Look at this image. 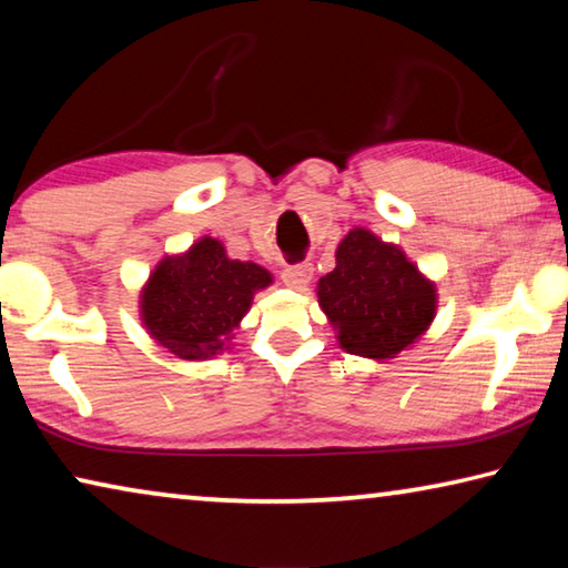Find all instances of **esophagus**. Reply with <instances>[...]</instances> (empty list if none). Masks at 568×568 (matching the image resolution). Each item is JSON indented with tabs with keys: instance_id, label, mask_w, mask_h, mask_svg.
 <instances>
[{
	"instance_id": "34e87169",
	"label": "esophagus",
	"mask_w": 568,
	"mask_h": 568,
	"mask_svg": "<svg viewBox=\"0 0 568 568\" xmlns=\"http://www.w3.org/2000/svg\"><path fill=\"white\" fill-rule=\"evenodd\" d=\"M283 283L287 287H295V291H305L307 283L313 277V265L311 263H297V265H287L285 271L281 273Z\"/></svg>"
}]
</instances>
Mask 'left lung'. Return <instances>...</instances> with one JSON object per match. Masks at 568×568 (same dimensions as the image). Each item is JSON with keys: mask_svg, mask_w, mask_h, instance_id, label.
Masks as SVG:
<instances>
[{"mask_svg": "<svg viewBox=\"0 0 568 568\" xmlns=\"http://www.w3.org/2000/svg\"><path fill=\"white\" fill-rule=\"evenodd\" d=\"M318 303L338 328L341 348L383 361L426 333L436 287L400 247L355 227L335 250V271L321 277Z\"/></svg>", "mask_w": 568, "mask_h": 568, "instance_id": "left-lung-1", "label": "left lung"}]
</instances>
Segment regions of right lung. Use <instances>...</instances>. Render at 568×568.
<instances>
[{"instance_id": "obj_1", "label": "right lung", "mask_w": 568, "mask_h": 568, "mask_svg": "<svg viewBox=\"0 0 568 568\" xmlns=\"http://www.w3.org/2000/svg\"><path fill=\"white\" fill-rule=\"evenodd\" d=\"M271 283L265 267L230 261L217 240L203 237L155 267L142 291V323L178 358L205 361L225 348L255 291Z\"/></svg>"}]
</instances>
